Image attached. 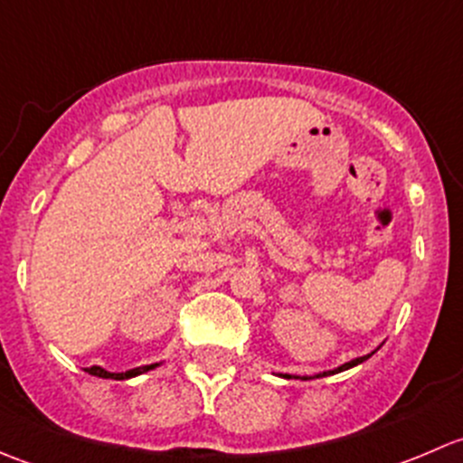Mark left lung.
<instances>
[{"label": "left lung", "instance_id": "1", "mask_svg": "<svg viewBox=\"0 0 463 463\" xmlns=\"http://www.w3.org/2000/svg\"><path fill=\"white\" fill-rule=\"evenodd\" d=\"M372 354H374V352H372ZM372 354H367V356H361V358H354V361H349V363H345V365H340L338 370H331V372H325V374H318V378L320 376H326V374H338V372H343V370H349V367H354V365H358V363L367 361V358H370ZM287 378H291V376L287 374Z\"/></svg>", "mask_w": 463, "mask_h": 463}]
</instances>
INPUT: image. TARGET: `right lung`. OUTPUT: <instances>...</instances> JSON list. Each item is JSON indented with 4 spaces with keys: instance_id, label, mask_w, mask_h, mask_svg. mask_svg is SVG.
Wrapping results in <instances>:
<instances>
[{
    "instance_id": "1",
    "label": "right lung",
    "mask_w": 463,
    "mask_h": 463,
    "mask_svg": "<svg viewBox=\"0 0 463 463\" xmlns=\"http://www.w3.org/2000/svg\"><path fill=\"white\" fill-rule=\"evenodd\" d=\"M154 367H156V363H154V365H145V367H137V370H129V372H125V374H111V372H107V370H102V367H87V372L89 374H93V376H100V378H116V381H120V378H129V376H138V374H143V372H147V370H154Z\"/></svg>"
}]
</instances>
